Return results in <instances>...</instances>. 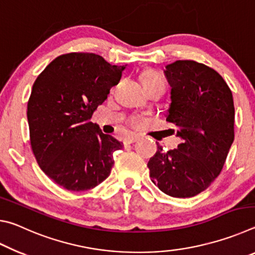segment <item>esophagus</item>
<instances>
[{
	"label": "esophagus",
	"mask_w": 255,
	"mask_h": 255,
	"mask_svg": "<svg viewBox=\"0 0 255 255\" xmlns=\"http://www.w3.org/2000/svg\"><path fill=\"white\" fill-rule=\"evenodd\" d=\"M138 140V136L136 135H131V136H127L126 138H124V145H130L135 141Z\"/></svg>",
	"instance_id": "obj_1"
}]
</instances>
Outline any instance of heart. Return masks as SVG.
Returning <instances> with one entry per match:
<instances>
[{"label":"heart","instance_id":"obj_1","mask_svg":"<svg viewBox=\"0 0 255 255\" xmlns=\"http://www.w3.org/2000/svg\"><path fill=\"white\" fill-rule=\"evenodd\" d=\"M140 82H141V85H143V88H144V86H147V85L156 83V82H163V81L161 77H159L157 74H155L154 72L147 71V72H144L143 74L140 75ZM131 124L133 125V126H136V125H138V119L132 118Z\"/></svg>","mask_w":255,"mask_h":255}]
</instances>
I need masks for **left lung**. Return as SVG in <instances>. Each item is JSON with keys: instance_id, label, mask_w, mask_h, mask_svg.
<instances>
[{"instance_id": "obj_1", "label": "left lung", "mask_w": 255, "mask_h": 255, "mask_svg": "<svg viewBox=\"0 0 255 255\" xmlns=\"http://www.w3.org/2000/svg\"><path fill=\"white\" fill-rule=\"evenodd\" d=\"M164 74L171 86L165 117L181 143L169 152L157 144L147 164L149 176L166 195L189 198L221 173L234 141V101L223 77L195 60H176Z\"/></svg>"}]
</instances>
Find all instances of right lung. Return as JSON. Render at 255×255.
<instances>
[{
	"label": "right lung",
	"mask_w": 255,
	"mask_h": 255,
	"mask_svg": "<svg viewBox=\"0 0 255 255\" xmlns=\"http://www.w3.org/2000/svg\"><path fill=\"white\" fill-rule=\"evenodd\" d=\"M125 66L100 55L58 56L34 81L28 101L30 143L40 169L70 191L90 190L109 176L123 143L90 122Z\"/></svg>",
	"instance_id": "right-lung-1"
}]
</instances>
